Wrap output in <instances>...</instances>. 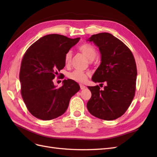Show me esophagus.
I'll list each match as a JSON object with an SVG mask.
<instances>
[{
	"instance_id": "1",
	"label": "esophagus",
	"mask_w": 157,
	"mask_h": 157,
	"mask_svg": "<svg viewBox=\"0 0 157 157\" xmlns=\"http://www.w3.org/2000/svg\"><path fill=\"white\" fill-rule=\"evenodd\" d=\"M80 89H81V90H84V89L86 88V86H85L84 85H83V84H80Z\"/></svg>"
}]
</instances>
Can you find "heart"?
I'll return each mask as SVG.
<instances>
[{
  "label": "heart",
  "mask_w": 157,
  "mask_h": 157,
  "mask_svg": "<svg viewBox=\"0 0 157 157\" xmlns=\"http://www.w3.org/2000/svg\"><path fill=\"white\" fill-rule=\"evenodd\" d=\"M79 50L85 56H86V58H88L90 60H92L93 59H94L97 54L96 48L93 46L89 44H84L81 45L79 47ZM72 55L73 54L71 51H68L66 53L65 56V62L66 64H68L71 62V58H72ZM88 75L89 73L88 72H85V71L80 70H75L73 72L69 74L68 77L71 80H74L75 82L82 83L87 80Z\"/></svg>",
  "instance_id": "heart-1"
}]
</instances>
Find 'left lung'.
Masks as SVG:
<instances>
[{
    "instance_id": "left-lung-1",
    "label": "left lung",
    "mask_w": 157,
    "mask_h": 157,
    "mask_svg": "<svg viewBox=\"0 0 157 157\" xmlns=\"http://www.w3.org/2000/svg\"><path fill=\"white\" fill-rule=\"evenodd\" d=\"M87 41L93 42L101 54V63L92 76V81L106 82L103 90L98 85L88 86L92 97L87 109L100 119H117L126 111L135 95L137 68L134 56L110 33L93 35Z\"/></svg>"
}]
</instances>
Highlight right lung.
Returning <instances> with one entry per match:
<instances>
[{"label": "right lung", "mask_w": 157, "mask_h": 157, "mask_svg": "<svg viewBox=\"0 0 157 157\" xmlns=\"http://www.w3.org/2000/svg\"><path fill=\"white\" fill-rule=\"evenodd\" d=\"M58 34L41 37L33 43L21 61V94L29 111L43 121L58 117L66 111L70 99L80 90L77 82L63 80L56 88L55 75L65 65V56L79 41Z\"/></svg>", "instance_id": "1"}]
</instances>
